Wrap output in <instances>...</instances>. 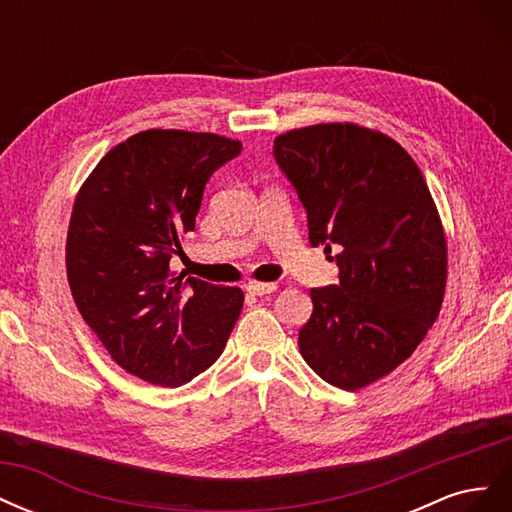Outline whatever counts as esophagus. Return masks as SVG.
I'll list each match as a JSON object with an SVG mask.
<instances>
[{
	"mask_svg": "<svg viewBox=\"0 0 512 512\" xmlns=\"http://www.w3.org/2000/svg\"><path fill=\"white\" fill-rule=\"evenodd\" d=\"M245 290L254 294V297H265V294H271L277 290L275 284H260V282H250L245 286Z\"/></svg>",
	"mask_w": 512,
	"mask_h": 512,
	"instance_id": "1",
	"label": "esophagus"
}]
</instances>
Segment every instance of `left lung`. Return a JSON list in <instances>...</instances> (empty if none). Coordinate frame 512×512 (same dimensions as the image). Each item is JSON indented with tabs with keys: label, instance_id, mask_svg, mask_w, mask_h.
Returning <instances> with one entry per match:
<instances>
[{
	"label": "left lung",
	"instance_id": "obj_1",
	"mask_svg": "<svg viewBox=\"0 0 512 512\" xmlns=\"http://www.w3.org/2000/svg\"><path fill=\"white\" fill-rule=\"evenodd\" d=\"M275 162L307 211L309 243L335 247L339 284L312 288L305 363L346 391L391 374L423 342L446 288V239L410 153L356 123L280 134Z\"/></svg>",
	"mask_w": 512,
	"mask_h": 512
}]
</instances>
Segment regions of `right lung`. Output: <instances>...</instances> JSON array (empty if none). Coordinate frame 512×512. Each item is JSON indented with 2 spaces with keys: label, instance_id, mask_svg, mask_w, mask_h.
<instances>
[{
  "label": "right lung",
  "instance_id": "add662e5",
  "mask_svg": "<svg viewBox=\"0 0 512 512\" xmlns=\"http://www.w3.org/2000/svg\"><path fill=\"white\" fill-rule=\"evenodd\" d=\"M239 153L220 134L145 130L108 151L76 194L74 303L113 361L149 384L181 386L211 367L241 314V288L170 273L209 177Z\"/></svg>",
  "mask_w": 512,
  "mask_h": 512
}]
</instances>
